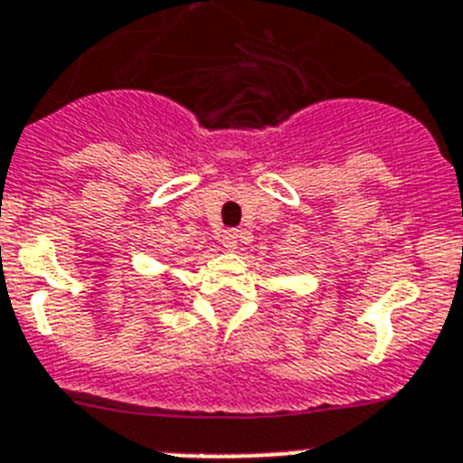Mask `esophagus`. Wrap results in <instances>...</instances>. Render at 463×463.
Wrapping results in <instances>:
<instances>
[{
	"label": "esophagus",
	"mask_w": 463,
	"mask_h": 463,
	"mask_svg": "<svg viewBox=\"0 0 463 463\" xmlns=\"http://www.w3.org/2000/svg\"><path fill=\"white\" fill-rule=\"evenodd\" d=\"M239 239H241L239 229H227V232L222 234V245L227 250H236L239 248Z\"/></svg>",
	"instance_id": "esophagus-1"
}]
</instances>
